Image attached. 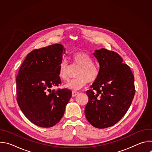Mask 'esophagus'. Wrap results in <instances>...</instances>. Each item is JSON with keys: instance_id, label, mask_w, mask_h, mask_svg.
I'll return each instance as SVG.
<instances>
[{"instance_id": "esophagus-1", "label": "esophagus", "mask_w": 152, "mask_h": 152, "mask_svg": "<svg viewBox=\"0 0 152 152\" xmlns=\"http://www.w3.org/2000/svg\"><path fill=\"white\" fill-rule=\"evenodd\" d=\"M79 94V93L77 92V91H72V96L73 97H75V96H77Z\"/></svg>"}]
</instances>
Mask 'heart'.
I'll return each mask as SVG.
<instances>
[{
	"mask_svg": "<svg viewBox=\"0 0 152 152\" xmlns=\"http://www.w3.org/2000/svg\"><path fill=\"white\" fill-rule=\"evenodd\" d=\"M74 65L79 66L77 72V77L65 85V87L73 90H78L83 88L87 83H93L98 78L100 70L94 64L92 58L85 52H79L72 56ZM58 75L59 77L66 80L69 78V65L67 60L62 59L58 66Z\"/></svg>",
	"mask_w": 152,
	"mask_h": 152,
	"instance_id": "heart-1",
	"label": "heart"
}]
</instances>
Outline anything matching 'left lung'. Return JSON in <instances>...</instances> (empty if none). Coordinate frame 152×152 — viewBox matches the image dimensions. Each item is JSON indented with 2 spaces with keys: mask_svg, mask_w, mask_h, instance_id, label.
Listing matches in <instances>:
<instances>
[{
  "mask_svg": "<svg viewBox=\"0 0 152 152\" xmlns=\"http://www.w3.org/2000/svg\"><path fill=\"white\" fill-rule=\"evenodd\" d=\"M93 55L100 73L91 86L93 90L86 92L88 102L85 114L92 126L104 129L116 124L128 111L135 93L134 76L117 53L103 48Z\"/></svg>",
  "mask_w": 152,
  "mask_h": 152,
  "instance_id": "1",
  "label": "left lung"
}]
</instances>
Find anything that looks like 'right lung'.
<instances>
[{"label": "right lung", "mask_w": 152, "mask_h": 152, "mask_svg": "<svg viewBox=\"0 0 152 152\" xmlns=\"http://www.w3.org/2000/svg\"><path fill=\"white\" fill-rule=\"evenodd\" d=\"M65 49L55 44L29 53L16 77L17 101L26 117L41 127H51L64 115L72 97L67 88L51 90L61 83L58 66Z\"/></svg>", "instance_id": "obj_1"}]
</instances>
